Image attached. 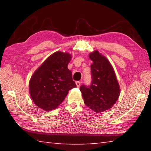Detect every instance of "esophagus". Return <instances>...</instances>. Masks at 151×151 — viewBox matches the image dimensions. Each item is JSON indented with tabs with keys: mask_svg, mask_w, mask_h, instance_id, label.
Segmentation results:
<instances>
[{
	"mask_svg": "<svg viewBox=\"0 0 151 151\" xmlns=\"http://www.w3.org/2000/svg\"><path fill=\"white\" fill-rule=\"evenodd\" d=\"M76 86H77V87H79V86H80V85H81V82L80 81H76Z\"/></svg>",
	"mask_w": 151,
	"mask_h": 151,
	"instance_id": "1",
	"label": "esophagus"
}]
</instances>
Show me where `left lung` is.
I'll return each mask as SVG.
<instances>
[{"mask_svg": "<svg viewBox=\"0 0 151 151\" xmlns=\"http://www.w3.org/2000/svg\"><path fill=\"white\" fill-rule=\"evenodd\" d=\"M92 83L89 86L82 85L80 91L85 104L96 113L112 108L118 100L121 89L114 68L109 60L98 50L88 55Z\"/></svg>", "mask_w": 151, "mask_h": 151, "instance_id": "left-lung-1", "label": "left lung"}]
</instances>
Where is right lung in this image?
I'll use <instances>...</instances> for the list:
<instances>
[{
  "label": "right lung",
  "mask_w": 151,
  "mask_h": 151,
  "mask_svg": "<svg viewBox=\"0 0 151 151\" xmlns=\"http://www.w3.org/2000/svg\"><path fill=\"white\" fill-rule=\"evenodd\" d=\"M72 56L58 51L48 57L33 73L29 81V93L36 105L46 111L62 103L70 89L76 86L68 68Z\"/></svg>",
  "instance_id": "add662e5"
}]
</instances>
